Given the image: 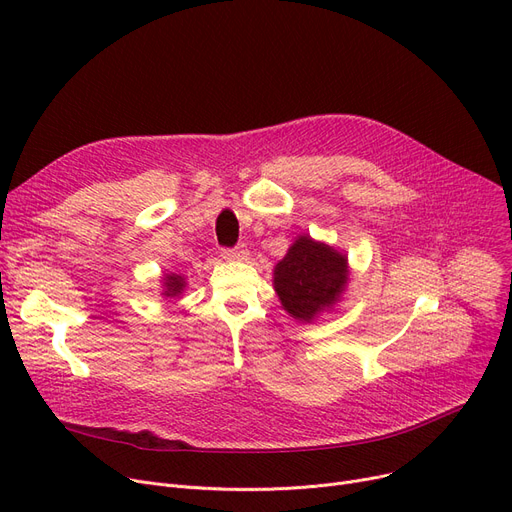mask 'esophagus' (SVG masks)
Returning a JSON list of instances; mask_svg holds the SVG:
<instances>
[{
    "label": "esophagus",
    "mask_w": 512,
    "mask_h": 512,
    "mask_svg": "<svg viewBox=\"0 0 512 512\" xmlns=\"http://www.w3.org/2000/svg\"><path fill=\"white\" fill-rule=\"evenodd\" d=\"M249 257V249L245 245H238L234 249H224V259L228 261H245Z\"/></svg>",
    "instance_id": "esophagus-1"
}]
</instances>
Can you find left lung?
Wrapping results in <instances>:
<instances>
[{"instance_id":"8db88e82","label":"left lung","mask_w":512,"mask_h":512,"mask_svg":"<svg viewBox=\"0 0 512 512\" xmlns=\"http://www.w3.org/2000/svg\"><path fill=\"white\" fill-rule=\"evenodd\" d=\"M348 282V259L326 242L299 236L274 267V288L282 307L299 321L332 309Z\"/></svg>"}]
</instances>
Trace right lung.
I'll return each instance as SVG.
<instances>
[{
  "label": "right lung",
  "instance_id": "1",
  "mask_svg": "<svg viewBox=\"0 0 512 512\" xmlns=\"http://www.w3.org/2000/svg\"><path fill=\"white\" fill-rule=\"evenodd\" d=\"M184 288H186V280H184V276H180V274H166L164 276V297H168V299H176V297H180V294L184 292Z\"/></svg>",
  "mask_w": 512,
  "mask_h": 512
}]
</instances>
